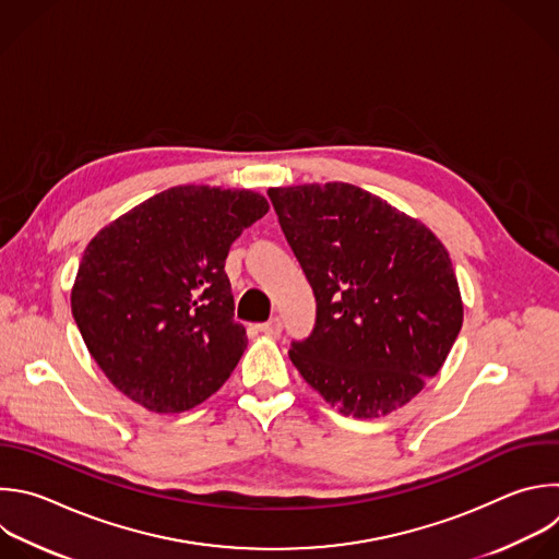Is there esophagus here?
I'll use <instances>...</instances> for the list:
<instances>
[{
  "label": "esophagus",
  "instance_id": "obj_1",
  "mask_svg": "<svg viewBox=\"0 0 559 559\" xmlns=\"http://www.w3.org/2000/svg\"><path fill=\"white\" fill-rule=\"evenodd\" d=\"M257 329H259L261 333L270 335V337H278V335H281V331H283V322H281V318H278V316H274V318H270L267 322L257 324Z\"/></svg>",
  "mask_w": 559,
  "mask_h": 559
}]
</instances>
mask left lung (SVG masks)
I'll use <instances>...</instances> for the list:
<instances>
[{"instance_id": "left-lung-1", "label": "left lung", "mask_w": 559, "mask_h": 559, "mask_svg": "<svg viewBox=\"0 0 559 559\" xmlns=\"http://www.w3.org/2000/svg\"><path fill=\"white\" fill-rule=\"evenodd\" d=\"M316 296L289 357L342 415L376 419L435 378L463 324L443 243L417 219L344 181L267 191Z\"/></svg>"}]
</instances>
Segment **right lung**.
<instances>
[{"mask_svg": "<svg viewBox=\"0 0 559 559\" xmlns=\"http://www.w3.org/2000/svg\"><path fill=\"white\" fill-rule=\"evenodd\" d=\"M267 211L252 191L173 186L90 241L72 316L120 393L170 415L224 386L248 344L235 322L226 257Z\"/></svg>", "mask_w": 559, "mask_h": 559, "instance_id": "obj_1", "label": "right lung"}]
</instances>
